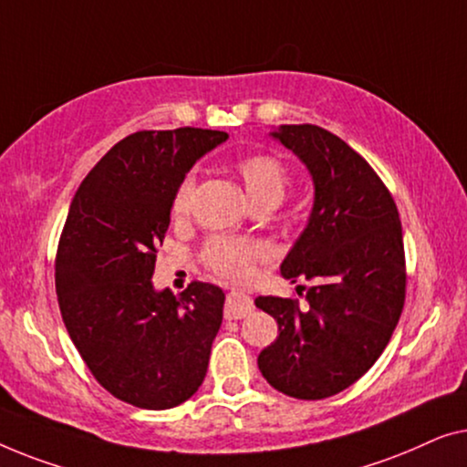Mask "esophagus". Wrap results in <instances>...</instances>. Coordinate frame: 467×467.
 <instances>
[{
    "mask_svg": "<svg viewBox=\"0 0 467 467\" xmlns=\"http://www.w3.org/2000/svg\"><path fill=\"white\" fill-rule=\"evenodd\" d=\"M254 311V302L243 292H231L226 296L224 317L226 319H243Z\"/></svg>",
    "mask_w": 467,
    "mask_h": 467,
    "instance_id": "34e87169",
    "label": "esophagus"
}]
</instances>
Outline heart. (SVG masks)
<instances>
[{
    "instance_id": "1",
    "label": "heart",
    "mask_w": 467,
    "mask_h": 467,
    "mask_svg": "<svg viewBox=\"0 0 467 467\" xmlns=\"http://www.w3.org/2000/svg\"><path fill=\"white\" fill-rule=\"evenodd\" d=\"M236 175L241 177L254 205L277 207L290 186V175L279 159L271 154H249L234 162ZM194 190V175L186 173L177 182L171 194V218L180 220L188 213L190 194ZM265 255L262 243L234 234H213L201 249V260L209 271L224 279H243L252 271L254 262Z\"/></svg>"
}]
</instances>
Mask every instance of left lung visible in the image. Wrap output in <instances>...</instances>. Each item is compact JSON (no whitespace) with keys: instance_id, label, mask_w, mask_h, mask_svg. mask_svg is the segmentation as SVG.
I'll list each match as a JSON object with an SVG mask.
<instances>
[{"instance_id":"obj_1","label":"left lung","mask_w":467,"mask_h":467,"mask_svg":"<svg viewBox=\"0 0 467 467\" xmlns=\"http://www.w3.org/2000/svg\"><path fill=\"white\" fill-rule=\"evenodd\" d=\"M273 137L311 171L315 205L281 275L306 292L258 296L279 337L258 356L262 377L298 400H324L370 370L396 330L406 298V255L396 201L364 156L315 124ZM302 296V292L298 290Z\"/></svg>"}]
</instances>
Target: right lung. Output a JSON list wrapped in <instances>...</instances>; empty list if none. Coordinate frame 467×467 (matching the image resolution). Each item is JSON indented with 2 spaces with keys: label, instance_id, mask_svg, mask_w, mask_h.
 Wrapping results in <instances>:
<instances>
[{
  "label": "right lung",
  "instance_id": "1",
  "mask_svg": "<svg viewBox=\"0 0 467 467\" xmlns=\"http://www.w3.org/2000/svg\"><path fill=\"white\" fill-rule=\"evenodd\" d=\"M226 140L194 127L124 137L84 177L58 239L65 327L97 383L137 409H173L205 380L224 292L202 281L156 292L152 275L177 182Z\"/></svg>",
  "mask_w": 467,
  "mask_h": 467
}]
</instances>
